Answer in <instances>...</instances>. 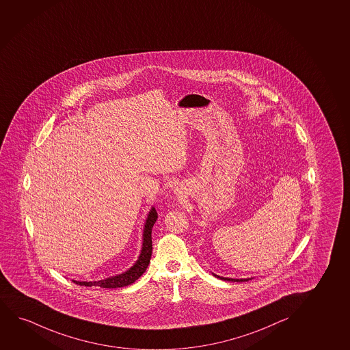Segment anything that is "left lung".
Listing matches in <instances>:
<instances>
[{
  "label": "left lung",
  "mask_w": 350,
  "mask_h": 350,
  "mask_svg": "<svg viewBox=\"0 0 350 350\" xmlns=\"http://www.w3.org/2000/svg\"><path fill=\"white\" fill-rule=\"evenodd\" d=\"M217 278L224 279V280H232V282H245V280H248V279H232V278H222V277H219L217 275Z\"/></svg>",
  "instance_id": "1"
}]
</instances>
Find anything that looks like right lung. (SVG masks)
I'll use <instances>...</instances> for the list:
<instances>
[{"mask_svg":"<svg viewBox=\"0 0 350 350\" xmlns=\"http://www.w3.org/2000/svg\"><path fill=\"white\" fill-rule=\"evenodd\" d=\"M157 220V212L155 208H152L149 213V217L146 219V226H144V234H143V247H142L141 256L136 261V264L122 275H115L111 278L104 279V280H98V282H75L78 285H85V286H100L105 288H123L128 286L130 284L135 283L144 272L146 267L150 262L151 253H152V241H151V230L152 226Z\"/></svg>","mask_w":350,"mask_h":350,"instance_id":"right-lung-1","label":"right lung"}]
</instances>
